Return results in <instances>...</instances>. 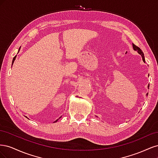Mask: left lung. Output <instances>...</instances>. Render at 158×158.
I'll return each instance as SVG.
<instances>
[{
	"instance_id": "8db88e82",
	"label": "left lung",
	"mask_w": 158,
	"mask_h": 158,
	"mask_svg": "<svg viewBox=\"0 0 158 158\" xmlns=\"http://www.w3.org/2000/svg\"><path fill=\"white\" fill-rule=\"evenodd\" d=\"M132 47H133V49H134V50H135V51H136L138 52V53H139L140 55H141V56H142V60H143V61L145 62V58H144V52H142V51L139 48V47H137L136 45H135V44H132ZM149 86H150V85H148V88H149ZM148 95V94H146V95Z\"/></svg>"
}]
</instances>
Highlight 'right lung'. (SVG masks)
I'll use <instances>...</instances> for the list:
<instances>
[{"mask_svg":"<svg viewBox=\"0 0 158 158\" xmlns=\"http://www.w3.org/2000/svg\"><path fill=\"white\" fill-rule=\"evenodd\" d=\"M20 48H19L18 52H19V51H20ZM16 55L15 56H14V59H13V60H12V64H13V63H14V60H15V59H16ZM57 121H58V119H57V120H56V121H55V122H56Z\"/></svg>","mask_w":158,"mask_h":158,"instance_id":"obj_1","label":"right lung"}]
</instances>
